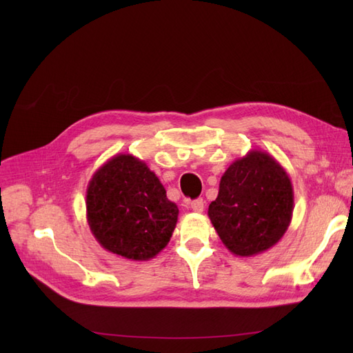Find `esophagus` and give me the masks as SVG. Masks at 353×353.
I'll use <instances>...</instances> for the list:
<instances>
[{
	"mask_svg": "<svg viewBox=\"0 0 353 353\" xmlns=\"http://www.w3.org/2000/svg\"><path fill=\"white\" fill-rule=\"evenodd\" d=\"M188 205H190V208L193 209L194 212L201 213L203 209H205V200H203V199H196V200H193V201H188Z\"/></svg>",
	"mask_w": 353,
	"mask_h": 353,
	"instance_id": "1",
	"label": "esophagus"
}]
</instances>
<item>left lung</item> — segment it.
Returning a JSON list of instances; mask_svg holds the SVG:
<instances>
[{
	"mask_svg": "<svg viewBox=\"0 0 353 353\" xmlns=\"http://www.w3.org/2000/svg\"><path fill=\"white\" fill-rule=\"evenodd\" d=\"M293 203L285 169L270 153L250 150L223 172L208 215L225 248L250 258L281 240L292 222Z\"/></svg>",
	"mask_w": 353,
	"mask_h": 353,
	"instance_id": "obj_1",
	"label": "left lung"
}]
</instances>
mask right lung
I'll list each match as a JSON object with an SVG mask.
<instances>
[{
  "label": "right lung",
  "mask_w": 353,
  "mask_h": 353,
  "mask_svg": "<svg viewBox=\"0 0 353 353\" xmlns=\"http://www.w3.org/2000/svg\"><path fill=\"white\" fill-rule=\"evenodd\" d=\"M178 206L145 162L116 154L95 170L87 187V221L101 248L130 261L162 252L175 230Z\"/></svg>",
  "instance_id": "add662e5"
}]
</instances>
